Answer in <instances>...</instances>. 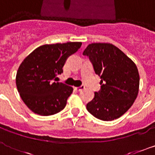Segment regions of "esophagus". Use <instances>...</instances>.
<instances>
[{
	"label": "esophagus",
	"mask_w": 155,
	"mask_h": 155,
	"mask_svg": "<svg viewBox=\"0 0 155 155\" xmlns=\"http://www.w3.org/2000/svg\"><path fill=\"white\" fill-rule=\"evenodd\" d=\"M84 88H85V87L83 85L80 86V87H74V89H75V91H80L84 89Z\"/></svg>",
	"instance_id": "esophagus-1"
}]
</instances>
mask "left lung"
<instances>
[{
    "instance_id": "obj_1",
    "label": "left lung",
    "mask_w": 155,
    "mask_h": 155,
    "mask_svg": "<svg viewBox=\"0 0 155 155\" xmlns=\"http://www.w3.org/2000/svg\"><path fill=\"white\" fill-rule=\"evenodd\" d=\"M83 54L89 57L101 79V91L94 93L87 110L102 120L117 119L131 108L139 93L140 75L136 64L111 43L89 44Z\"/></svg>"
}]
</instances>
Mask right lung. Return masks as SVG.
I'll use <instances>...</instances> for the list:
<instances>
[{"label": "right lung", "instance_id": "obj_1", "mask_svg": "<svg viewBox=\"0 0 155 155\" xmlns=\"http://www.w3.org/2000/svg\"><path fill=\"white\" fill-rule=\"evenodd\" d=\"M80 41L46 44L36 48L20 64L15 83L23 102L41 116L53 115L65 107L73 88L57 81L68 56L81 47Z\"/></svg>", "mask_w": 155, "mask_h": 155}]
</instances>
